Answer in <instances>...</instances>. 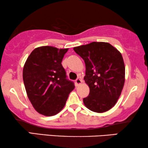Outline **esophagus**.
<instances>
[{"label": "esophagus", "instance_id": "obj_1", "mask_svg": "<svg viewBox=\"0 0 148 148\" xmlns=\"http://www.w3.org/2000/svg\"><path fill=\"white\" fill-rule=\"evenodd\" d=\"M75 83H76V85L77 86H79V85H81L82 84V79H81L79 78H77L75 81Z\"/></svg>", "mask_w": 148, "mask_h": 148}]
</instances>
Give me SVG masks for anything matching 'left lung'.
<instances>
[{
	"label": "left lung",
	"mask_w": 148,
	"mask_h": 148,
	"mask_svg": "<svg viewBox=\"0 0 148 148\" xmlns=\"http://www.w3.org/2000/svg\"><path fill=\"white\" fill-rule=\"evenodd\" d=\"M86 64L84 79L90 94L84 105L95 112H106L116 104L125 81L122 54L108 42H93L73 48Z\"/></svg>",
	"instance_id": "8db88e82"
}]
</instances>
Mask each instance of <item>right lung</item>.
I'll return each instance as SVG.
<instances>
[{
  "label": "right lung",
  "mask_w": 148,
  "mask_h": 148,
  "mask_svg": "<svg viewBox=\"0 0 148 148\" xmlns=\"http://www.w3.org/2000/svg\"><path fill=\"white\" fill-rule=\"evenodd\" d=\"M68 48L40 46L26 60L23 79L28 98L34 109L46 116H54L64 108L73 82L66 79L61 62Z\"/></svg>",
  "instance_id": "1"
}]
</instances>
